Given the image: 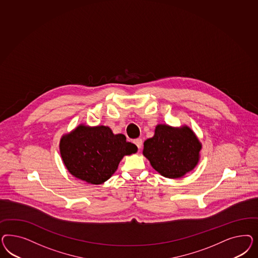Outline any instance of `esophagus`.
<instances>
[{
  "mask_svg": "<svg viewBox=\"0 0 258 258\" xmlns=\"http://www.w3.org/2000/svg\"><path fill=\"white\" fill-rule=\"evenodd\" d=\"M133 143L137 146V148L140 149L142 148V146H143V141L141 138H137V139H135V140L133 141Z\"/></svg>",
  "mask_w": 258,
  "mask_h": 258,
  "instance_id": "esophagus-1",
  "label": "esophagus"
}]
</instances>
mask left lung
<instances>
[{
	"mask_svg": "<svg viewBox=\"0 0 258 258\" xmlns=\"http://www.w3.org/2000/svg\"><path fill=\"white\" fill-rule=\"evenodd\" d=\"M202 149L201 141L188 125L159 124L153 137L144 142L143 155L162 176L179 179L198 165Z\"/></svg>",
	"mask_w": 258,
	"mask_h": 258,
	"instance_id": "8db88e82",
	"label": "left lung"
}]
</instances>
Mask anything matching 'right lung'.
<instances>
[{"label": "right lung", "instance_id": "1", "mask_svg": "<svg viewBox=\"0 0 258 258\" xmlns=\"http://www.w3.org/2000/svg\"><path fill=\"white\" fill-rule=\"evenodd\" d=\"M137 150L124 134H114L107 125L80 124L59 142L60 156L71 175L95 185L109 180L124 156Z\"/></svg>", "mask_w": 258, "mask_h": 258}]
</instances>
